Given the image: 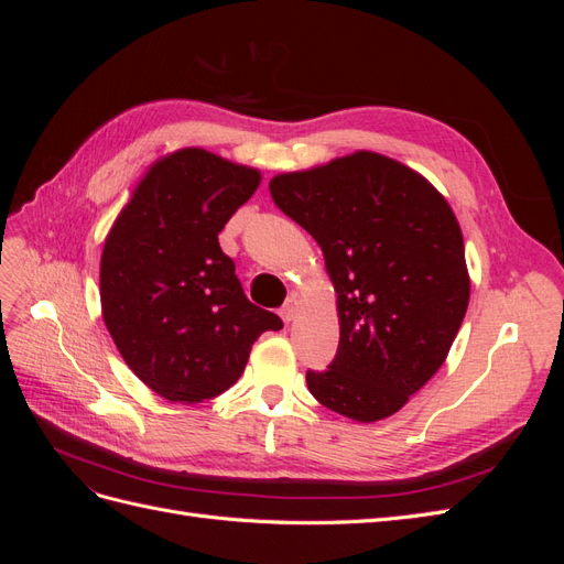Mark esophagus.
I'll use <instances>...</instances> for the list:
<instances>
[{
    "label": "esophagus",
    "instance_id": "1",
    "mask_svg": "<svg viewBox=\"0 0 564 564\" xmlns=\"http://www.w3.org/2000/svg\"><path fill=\"white\" fill-rule=\"evenodd\" d=\"M296 313H299V299H296V296H292V299H286V303L282 305V311H280L282 319H284L286 324H289V322H294Z\"/></svg>",
    "mask_w": 564,
    "mask_h": 564
}]
</instances>
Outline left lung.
Listing matches in <instances>:
<instances>
[{
    "mask_svg": "<svg viewBox=\"0 0 564 564\" xmlns=\"http://www.w3.org/2000/svg\"><path fill=\"white\" fill-rule=\"evenodd\" d=\"M270 195L315 237L336 289L338 350L305 373L313 398L362 423L395 414L445 362L468 308L464 235L447 199L367 150L280 174Z\"/></svg>",
    "mask_w": 564,
    "mask_h": 564,
    "instance_id": "obj_1",
    "label": "left lung"
}]
</instances>
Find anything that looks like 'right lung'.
<instances>
[{"mask_svg": "<svg viewBox=\"0 0 564 564\" xmlns=\"http://www.w3.org/2000/svg\"><path fill=\"white\" fill-rule=\"evenodd\" d=\"M261 183L256 169L185 148L148 169L106 237L100 305L119 355L172 402L242 377L253 340L282 319L253 305L218 232Z\"/></svg>", "mask_w": 564, "mask_h": 564, "instance_id": "add662e5", "label": "right lung"}]
</instances>
